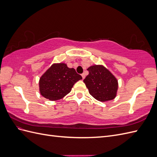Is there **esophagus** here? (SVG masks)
Here are the masks:
<instances>
[{"label": "esophagus", "instance_id": "obj_1", "mask_svg": "<svg viewBox=\"0 0 157 157\" xmlns=\"http://www.w3.org/2000/svg\"><path fill=\"white\" fill-rule=\"evenodd\" d=\"M81 75H82V78L84 79V78H85V74H84V73H82Z\"/></svg>", "mask_w": 157, "mask_h": 157}]
</instances>
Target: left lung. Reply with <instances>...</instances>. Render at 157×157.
Wrapping results in <instances>:
<instances>
[{"label":"left lung","mask_w":157,"mask_h":157,"mask_svg":"<svg viewBox=\"0 0 157 157\" xmlns=\"http://www.w3.org/2000/svg\"><path fill=\"white\" fill-rule=\"evenodd\" d=\"M89 74L83 80L90 94L100 101L112 100L116 97L118 81L103 65H93L88 69Z\"/></svg>","instance_id":"obj_1"}]
</instances>
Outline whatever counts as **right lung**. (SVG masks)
<instances>
[{
    "instance_id": "right-lung-1",
    "label": "right lung",
    "mask_w": 157,
    "mask_h": 157,
    "mask_svg": "<svg viewBox=\"0 0 157 157\" xmlns=\"http://www.w3.org/2000/svg\"><path fill=\"white\" fill-rule=\"evenodd\" d=\"M82 78L75 69L65 63H54L39 80L40 94L51 101L63 98L69 94L75 83Z\"/></svg>"
}]
</instances>
